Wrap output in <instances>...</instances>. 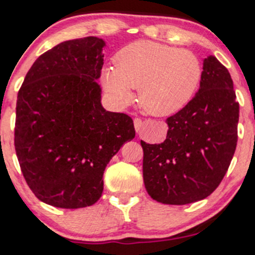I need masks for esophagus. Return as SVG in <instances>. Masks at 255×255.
I'll use <instances>...</instances> for the list:
<instances>
[{
    "label": "esophagus",
    "mask_w": 255,
    "mask_h": 255,
    "mask_svg": "<svg viewBox=\"0 0 255 255\" xmlns=\"http://www.w3.org/2000/svg\"><path fill=\"white\" fill-rule=\"evenodd\" d=\"M134 127H135V130L136 131H140L141 130V127H142V120L139 119V118H135L134 119Z\"/></svg>",
    "instance_id": "34e87169"
}]
</instances>
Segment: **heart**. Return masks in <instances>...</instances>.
I'll return each mask as SVG.
<instances>
[{
  "mask_svg": "<svg viewBox=\"0 0 255 255\" xmlns=\"http://www.w3.org/2000/svg\"><path fill=\"white\" fill-rule=\"evenodd\" d=\"M115 67H105L102 83L118 105L131 99L150 115L164 118L183 109L197 92L203 67L197 55L150 40H137L115 55Z\"/></svg>",
  "mask_w": 255,
  "mask_h": 255,
  "instance_id": "obj_1",
  "label": "heart"
}]
</instances>
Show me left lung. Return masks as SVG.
I'll return each instance as SVG.
<instances>
[{"label":"left lung","instance_id":"8db88e82","mask_svg":"<svg viewBox=\"0 0 255 255\" xmlns=\"http://www.w3.org/2000/svg\"><path fill=\"white\" fill-rule=\"evenodd\" d=\"M239 109L230 73L215 56L205 58L200 89L166 119V139L141 141L142 176L153 200L186 205L217 188L236 150Z\"/></svg>","mask_w":255,"mask_h":255}]
</instances>
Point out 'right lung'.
<instances>
[{
  "label": "right lung",
  "instance_id": "right-lung-1",
  "mask_svg": "<svg viewBox=\"0 0 255 255\" xmlns=\"http://www.w3.org/2000/svg\"><path fill=\"white\" fill-rule=\"evenodd\" d=\"M104 40H67L32 64L17 93L14 146L26 183L43 203L91 206L105 166L135 136L133 120L102 107Z\"/></svg>",
  "mask_w": 255,
  "mask_h": 255
}]
</instances>
